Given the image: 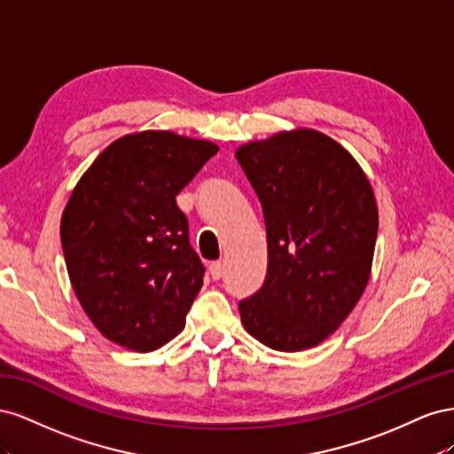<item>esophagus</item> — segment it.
I'll use <instances>...</instances> for the list:
<instances>
[{
  "mask_svg": "<svg viewBox=\"0 0 454 454\" xmlns=\"http://www.w3.org/2000/svg\"><path fill=\"white\" fill-rule=\"evenodd\" d=\"M210 277L214 278V280H219L223 277V272H225V265L222 263V261H212L210 263Z\"/></svg>",
  "mask_w": 454,
  "mask_h": 454,
  "instance_id": "34e87169",
  "label": "esophagus"
}]
</instances>
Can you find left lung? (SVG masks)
Wrapping results in <instances>:
<instances>
[{
    "label": "left lung",
    "instance_id": "1",
    "mask_svg": "<svg viewBox=\"0 0 454 454\" xmlns=\"http://www.w3.org/2000/svg\"><path fill=\"white\" fill-rule=\"evenodd\" d=\"M263 206L269 265L239 303L246 332L269 348L320 345L358 303L373 263L379 212L360 164L329 136L297 129L237 149Z\"/></svg>",
    "mask_w": 454,
    "mask_h": 454
}]
</instances>
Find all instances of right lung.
Returning <instances> with one entry per match:
<instances>
[{"label":"right lung","instance_id":"obj_1","mask_svg":"<svg viewBox=\"0 0 454 454\" xmlns=\"http://www.w3.org/2000/svg\"><path fill=\"white\" fill-rule=\"evenodd\" d=\"M217 145L168 130L109 144L67 200L60 240L81 307L117 345L151 352L182 332L202 287L176 195Z\"/></svg>","mask_w":454,"mask_h":454}]
</instances>
